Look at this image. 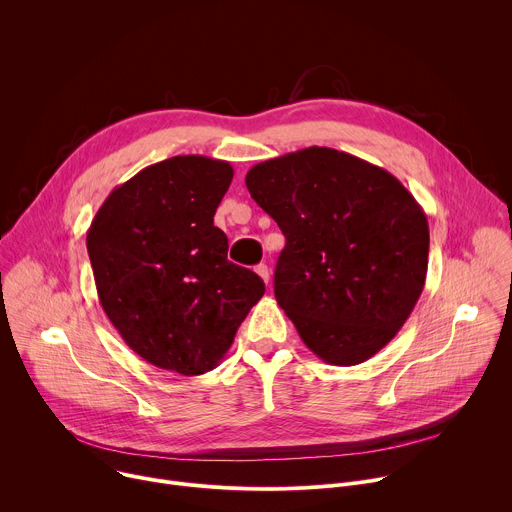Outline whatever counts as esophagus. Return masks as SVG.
Masks as SVG:
<instances>
[{"label": "esophagus", "mask_w": 512, "mask_h": 512, "mask_svg": "<svg viewBox=\"0 0 512 512\" xmlns=\"http://www.w3.org/2000/svg\"><path fill=\"white\" fill-rule=\"evenodd\" d=\"M255 271L259 273V277L265 281V283H269V267L265 265V263H261V265H257L255 267Z\"/></svg>", "instance_id": "34e87169"}]
</instances>
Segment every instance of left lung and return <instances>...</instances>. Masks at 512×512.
Wrapping results in <instances>:
<instances>
[{
	"label": "left lung",
	"mask_w": 512,
	"mask_h": 512,
	"mask_svg": "<svg viewBox=\"0 0 512 512\" xmlns=\"http://www.w3.org/2000/svg\"><path fill=\"white\" fill-rule=\"evenodd\" d=\"M251 198L285 237L275 300L324 362L375 356L413 312L427 273L429 227L387 170L332 148L253 166Z\"/></svg>",
	"instance_id": "left-lung-1"
}]
</instances>
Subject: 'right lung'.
I'll list each match as a JSON object with an SVG mask.
<instances>
[{
  "label": "right lung",
  "mask_w": 512,
  "mask_h": 512,
  "mask_svg": "<svg viewBox=\"0 0 512 512\" xmlns=\"http://www.w3.org/2000/svg\"><path fill=\"white\" fill-rule=\"evenodd\" d=\"M231 180L229 162L174 156L117 186L87 233L107 318L158 369L212 371L265 294L257 273L227 259V235L214 227Z\"/></svg>",
  "instance_id": "right-lung-1"
}]
</instances>
